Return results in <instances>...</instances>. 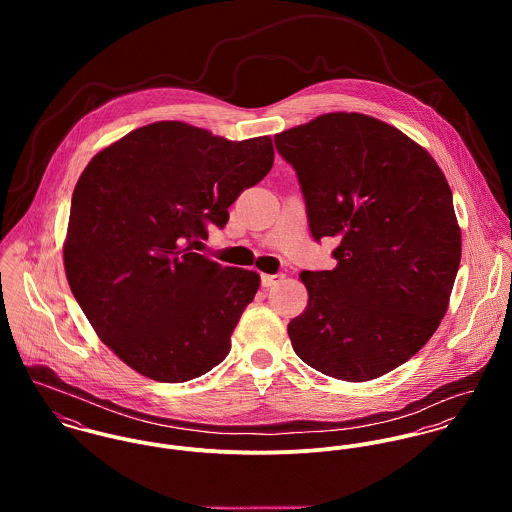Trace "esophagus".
<instances>
[{"label":"esophagus","instance_id":"1","mask_svg":"<svg viewBox=\"0 0 512 512\" xmlns=\"http://www.w3.org/2000/svg\"><path fill=\"white\" fill-rule=\"evenodd\" d=\"M284 280V274H264L262 276V286L264 288H274L276 284H280Z\"/></svg>","mask_w":512,"mask_h":512}]
</instances>
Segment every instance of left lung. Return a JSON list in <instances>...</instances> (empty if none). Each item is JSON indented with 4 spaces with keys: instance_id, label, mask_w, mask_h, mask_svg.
Instances as JSON below:
<instances>
[{
    "instance_id": "left-lung-1",
    "label": "left lung",
    "mask_w": 512,
    "mask_h": 512,
    "mask_svg": "<svg viewBox=\"0 0 512 512\" xmlns=\"http://www.w3.org/2000/svg\"><path fill=\"white\" fill-rule=\"evenodd\" d=\"M305 199L311 236L339 240L337 266L301 272L309 301L290 321L295 355L349 382L412 359L436 333L461 260L451 189L434 157L357 112L274 136Z\"/></svg>"
}]
</instances>
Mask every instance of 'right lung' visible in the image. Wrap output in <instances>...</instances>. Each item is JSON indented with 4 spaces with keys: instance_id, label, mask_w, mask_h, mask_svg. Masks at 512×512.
Here are the masks:
<instances>
[{
    "instance_id": "1",
    "label": "right lung",
    "mask_w": 512,
    "mask_h": 512,
    "mask_svg": "<svg viewBox=\"0 0 512 512\" xmlns=\"http://www.w3.org/2000/svg\"><path fill=\"white\" fill-rule=\"evenodd\" d=\"M272 165L268 136L230 142L155 122L82 171L63 248L67 280L100 341L136 372L187 382L228 355L260 276L191 250Z\"/></svg>"
}]
</instances>
